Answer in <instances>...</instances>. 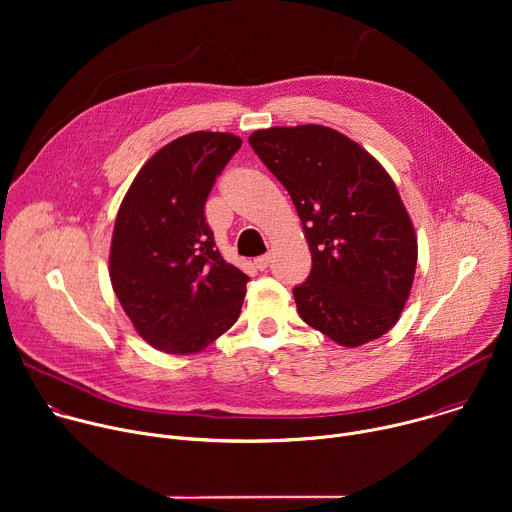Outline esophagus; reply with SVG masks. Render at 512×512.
I'll return each mask as SVG.
<instances>
[{"instance_id": "34e87169", "label": "esophagus", "mask_w": 512, "mask_h": 512, "mask_svg": "<svg viewBox=\"0 0 512 512\" xmlns=\"http://www.w3.org/2000/svg\"><path fill=\"white\" fill-rule=\"evenodd\" d=\"M269 261H271V255L265 253V255H261V257L255 259V267H257L259 271H265V269L269 267Z\"/></svg>"}]
</instances>
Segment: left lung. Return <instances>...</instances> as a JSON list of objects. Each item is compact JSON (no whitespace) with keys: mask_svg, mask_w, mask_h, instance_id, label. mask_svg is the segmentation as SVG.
<instances>
[{"mask_svg":"<svg viewBox=\"0 0 512 512\" xmlns=\"http://www.w3.org/2000/svg\"><path fill=\"white\" fill-rule=\"evenodd\" d=\"M249 143L294 200L312 253L294 287L302 320L348 348L381 338L417 265L415 229L387 170L324 125L259 129Z\"/></svg>","mask_w":512,"mask_h":512,"instance_id":"obj_1","label":"left lung"}]
</instances>
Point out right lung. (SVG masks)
Segmentation results:
<instances>
[{"instance_id": "1", "label": "right lung", "mask_w": 512, "mask_h": 512, "mask_svg": "<svg viewBox=\"0 0 512 512\" xmlns=\"http://www.w3.org/2000/svg\"><path fill=\"white\" fill-rule=\"evenodd\" d=\"M241 143L218 131L170 141L137 172L119 206L111 285L137 334L162 352H200L241 314L249 277L223 259L204 218L216 176Z\"/></svg>"}]
</instances>
